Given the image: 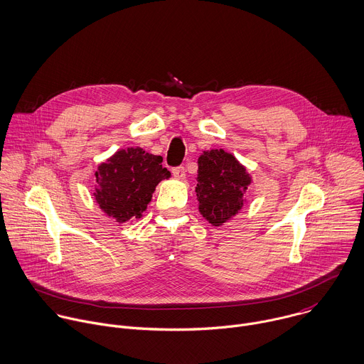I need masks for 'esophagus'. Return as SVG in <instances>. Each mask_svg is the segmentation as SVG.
<instances>
[{"instance_id": "34e87169", "label": "esophagus", "mask_w": 364, "mask_h": 364, "mask_svg": "<svg viewBox=\"0 0 364 364\" xmlns=\"http://www.w3.org/2000/svg\"><path fill=\"white\" fill-rule=\"evenodd\" d=\"M172 173H173V176L178 178V179H183L185 175H186L183 166H176V168H173V169H172Z\"/></svg>"}]
</instances>
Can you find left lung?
Here are the masks:
<instances>
[{"label": "left lung", "instance_id": "left-lung-1", "mask_svg": "<svg viewBox=\"0 0 364 364\" xmlns=\"http://www.w3.org/2000/svg\"><path fill=\"white\" fill-rule=\"evenodd\" d=\"M196 181L199 212L213 226H220L237 215L252 183L246 168L223 149L203 151L198 159Z\"/></svg>", "mask_w": 364, "mask_h": 364}]
</instances>
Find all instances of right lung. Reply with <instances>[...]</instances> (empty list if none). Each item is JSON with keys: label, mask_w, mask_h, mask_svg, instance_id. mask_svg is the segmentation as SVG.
<instances>
[{"label": "right lung", "mask_w": 364, "mask_h": 364, "mask_svg": "<svg viewBox=\"0 0 364 364\" xmlns=\"http://www.w3.org/2000/svg\"><path fill=\"white\" fill-rule=\"evenodd\" d=\"M162 156L142 148L117 151L95 172V200L108 218L118 223L139 219L152 199L156 185L171 178L162 168Z\"/></svg>", "instance_id": "obj_1"}]
</instances>
